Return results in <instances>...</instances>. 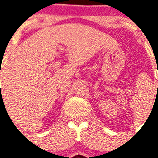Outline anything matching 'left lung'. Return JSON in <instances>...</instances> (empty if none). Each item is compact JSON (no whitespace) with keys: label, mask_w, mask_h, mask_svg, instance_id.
Returning a JSON list of instances; mask_svg holds the SVG:
<instances>
[{"label":"left lung","mask_w":158,"mask_h":158,"mask_svg":"<svg viewBox=\"0 0 158 158\" xmlns=\"http://www.w3.org/2000/svg\"><path fill=\"white\" fill-rule=\"evenodd\" d=\"M157 74H158V73H157Z\"/></svg>","instance_id":"1"}]
</instances>
